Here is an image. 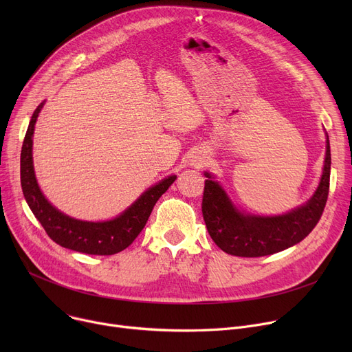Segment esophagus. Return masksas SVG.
<instances>
[{
  "label": "esophagus",
  "mask_w": 352,
  "mask_h": 352,
  "mask_svg": "<svg viewBox=\"0 0 352 352\" xmlns=\"http://www.w3.org/2000/svg\"><path fill=\"white\" fill-rule=\"evenodd\" d=\"M206 162V157L204 155H197L194 157V166H202Z\"/></svg>",
  "instance_id": "esophagus-1"
}]
</instances>
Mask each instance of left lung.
I'll list each match as a JSON object with an SVG mask.
<instances>
[{"label":"left lung","instance_id":"left-lung-1","mask_svg":"<svg viewBox=\"0 0 352 352\" xmlns=\"http://www.w3.org/2000/svg\"><path fill=\"white\" fill-rule=\"evenodd\" d=\"M327 135V151L322 175L314 195L305 204L283 215H254L238 210L226 190L210 173L207 177L202 215L214 243L235 256H264L284 251L300 241L320 221L329 190L331 151Z\"/></svg>","mask_w":352,"mask_h":352}]
</instances>
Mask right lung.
Here are the masks:
<instances>
[{
	"mask_svg": "<svg viewBox=\"0 0 352 352\" xmlns=\"http://www.w3.org/2000/svg\"><path fill=\"white\" fill-rule=\"evenodd\" d=\"M45 101L31 117L21 150V187L28 207L45 232L58 245L91 255H113L133 244L145 227L155 202L171 187L177 175H170L145 190L131 206L108 221H82L55 208L43 194L32 164V135Z\"/></svg>",
	"mask_w": 352,
	"mask_h": 352,
	"instance_id": "1",
	"label": "right lung"
}]
</instances>
